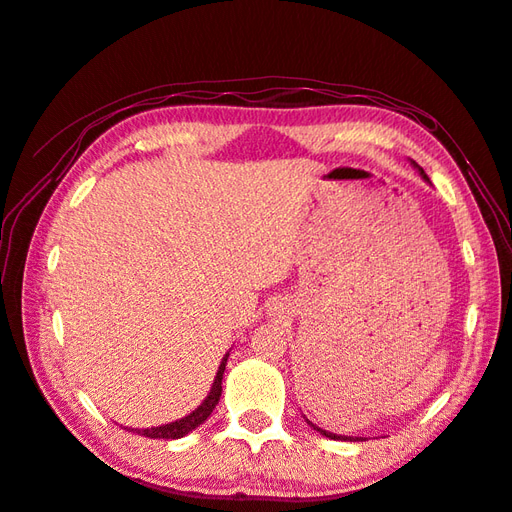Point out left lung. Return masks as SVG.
<instances>
[{"mask_svg": "<svg viewBox=\"0 0 512 512\" xmlns=\"http://www.w3.org/2000/svg\"><path fill=\"white\" fill-rule=\"evenodd\" d=\"M419 171H421V176L423 178H426L428 180V176H426V171H423L421 167H417ZM307 421V419H305ZM307 423H310V426L316 430V432H321V435H325V437H330V439H341V441H363V437H345V435H334V432H327V430H321V428H318V426H314V423L312 421H307Z\"/></svg>", "mask_w": 512, "mask_h": 512, "instance_id": "8db88e82", "label": "left lung"}]
</instances>
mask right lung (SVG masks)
<instances>
[{"label":"right lung","mask_w":512,"mask_h":512,"mask_svg":"<svg viewBox=\"0 0 512 512\" xmlns=\"http://www.w3.org/2000/svg\"><path fill=\"white\" fill-rule=\"evenodd\" d=\"M227 356L229 352L223 356V361H220V368L216 372V379H214V385H211V390L207 394V399L200 403V406L187 414V417H182L178 421H171V423H165V426H153V428H124V430H131V432H138V435L142 437H149V439H180L189 435L191 430H196L200 423H205L207 417L211 412H214V408L218 406L220 401V394H223V374H225V365H227Z\"/></svg>","instance_id":"add662e5"}]
</instances>
